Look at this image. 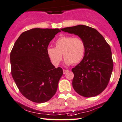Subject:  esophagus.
<instances>
[{
	"mask_svg": "<svg viewBox=\"0 0 122 122\" xmlns=\"http://www.w3.org/2000/svg\"><path fill=\"white\" fill-rule=\"evenodd\" d=\"M63 71H64V74H65L66 72H67L68 71H69V70H63Z\"/></svg>",
	"mask_w": 122,
	"mask_h": 122,
	"instance_id": "obj_1",
	"label": "esophagus"
}]
</instances>
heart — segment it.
<instances>
[{
  "label": "heart",
  "instance_id": "1",
  "mask_svg": "<svg viewBox=\"0 0 122 122\" xmlns=\"http://www.w3.org/2000/svg\"><path fill=\"white\" fill-rule=\"evenodd\" d=\"M55 47H48L47 54L52 64L58 66L62 60V54L65 57V63L67 65L80 62L85 52L84 41L80 37L63 35L55 42Z\"/></svg>",
  "mask_w": 122,
  "mask_h": 122
}]
</instances>
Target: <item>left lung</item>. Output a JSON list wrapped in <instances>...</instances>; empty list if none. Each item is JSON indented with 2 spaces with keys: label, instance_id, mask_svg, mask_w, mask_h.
<instances>
[{
  "label": "left lung",
  "instance_id": "left-lung-1",
  "mask_svg": "<svg viewBox=\"0 0 122 122\" xmlns=\"http://www.w3.org/2000/svg\"><path fill=\"white\" fill-rule=\"evenodd\" d=\"M61 30L78 36L85 45L83 59L72 69L74 90L86 98L99 95L107 87L113 71L109 45L98 30L89 26L77 25Z\"/></svg>",
  "mask_w": 122,
  "mask_h": 122
}]
</instances>
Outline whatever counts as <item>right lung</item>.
<instances>
[{
    "instance_id": "add662e5",
    "label": "right lung",
    "mask_w": 122,
    "mask_h": 122,
    "mask_svg": "<svg viewBox=\"0 0 122 122\" xmlns=\"http://www.w3.org/2000/svg\"><path fill=\"white\" fill-rule=\"evenodd\" d=\"M59 29L33 28L23 32L10 55L11 73L24 97L37 103L48 101L56 93L62 68H55L46 50Z\"/></svg>"
}]
</instances>
